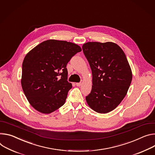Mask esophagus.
I'll return each instance as SVG.
<instances>
[{
	"mask_svg": "<svg viewBox=\"0 0 155 155\" xmlns=\"http://www.w3.org/2000/svg\"><path fill=\"white\" fill-rule=\"evenodd\" d=\"M81 82H80V83H76V85H77V87H80V86H81Z\"/></svg>",
	"mask_w": 155,
	"mask_h": 155,
	"instance_id": "esophagus-1",
	"label": "esophagus"
}]
</instances>
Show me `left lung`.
<instances>
[{
  "mask_svg": "<svg viewBox=\"0 0 155 155\" xmlns=\"http://www.w3.org/2000/svg\"><path fill=\"white\" fill-rule=\"evenodd\" d=\"M92 72V89L86 96L88 106L105 114L123 100L130 85L132 74L122 49L112 42H88L82 46Z\"/></svg>",
  "mask_w": 155,
  "mask_h": 155,
  "instance_id": "1",
  "label": "left lung"
}]
</instances>
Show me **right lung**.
I'll list each match as a JSON object with an SVG mask.
<instances>
[{
	"label": "right lung",
	"mask_w": 155,
	"mask_h": 155,
	"mask_svg": "<svg viewBox=\"0 0 155 155\" xmlns=\"http://www.w3.org/2000/svg\"><path fill=\"white\" fill-rule=\"evenodd\" d=\"M81 51L76 44L49 39L28 53L22 64L21 87L30 104L50 114L63 106L72 87L67 81V63Z\"/></svg>",
	"instance_id": "right-lung-1"
}]
</instances>
